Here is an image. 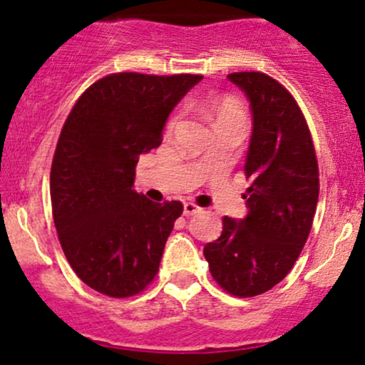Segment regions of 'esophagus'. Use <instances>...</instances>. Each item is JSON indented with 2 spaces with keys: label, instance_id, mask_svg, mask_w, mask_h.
<instances>
[{
  "label": "esophagus",
  "instance_id": "esophagus-1",
  "mask_svg": "<svg viewBox=\"0 0 365 365\" xmlns=\"http://www.w3.org/2000/svg\"><path fill=\"white\" fill-rule=\"evenodd\" d=\"M201 211H202V207H199L197 204H194V202L183 204V215L185 216H194V215L201 213Z\"/></svg>",
  "mask_w": 365,
  "mask_h": 365
}]
</instances>
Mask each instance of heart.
Masks as SVG:
<instances>
[{"mask_svg":"<svg viewBox=\"0 0 365 365\" xmlns=\"http://www.w3.org/2000/svg\"><path fill=\"white\" fill-rule=\"evenodd\" d=\"M213 118H215V124L223 123V121H244L241 106H239V103L232 97L222 98L218 103H216L213 110ZM178 119H180V114H175L173 118L170 119V123H168V130H173L176 124H178Z\"/></svg>","mask_w":365,"mask_h":365,"instance_id":"obj_1","label":"heart"}]
</instances>
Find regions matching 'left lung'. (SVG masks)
I'll use <instances>...</instances> for the list:
<instances>
[{"label": "left lung", "mask_w": 365, "mask_h": 365, "mask_svg": "<svg viewBox=\"0 0 365 365\" xmlns=\"http://www.w3.org/2000/svg\"><path fill=\"white\" fill-rule=\"evenodd\" d=\"M227 78L244 91L253 115L244 164L247 215L225 216L204 258L227 293L250 298L279 284L302 253L319 201V166L305 118L286 88L263 72Z\"/></svg>", "instance_id": "left-lung-1"}]
</instances>
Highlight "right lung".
Listing matches in <instances>:
<instances>
[{
    "instance_id": "add662e5",
    "label": "right lung",
    "mask_w": 365,
    "mask_h": 365,
    "mask_svg": "<svg viewBox=\"0 0 365 365\" xmlns=\"http://www.w3.org/2000/svg\"><path fill=\"white\" fill-rule=\"evenodd\" d=\"M201 79L119 72L72 107L51 163V210L67 262L91 289L126 298L158 274L183 206L135 192V168L161 145L171 110Z\"/></svg>"
}]
</instances>
